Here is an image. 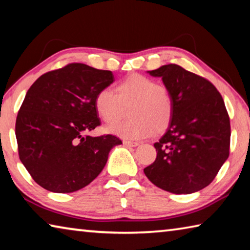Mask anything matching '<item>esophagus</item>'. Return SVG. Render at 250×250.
Masks as SVG:
<instances>
[{
	"instance_id": "34e87169",
	"label": "esophagus",
	"mask_w": 250,
	"mask_h": 250,
	"mask_svg": "<svg viewBox=\"0 0 250 250\" xmlns=\"http://www.w3.org/2000/svg\"><path fill=\"white\" fill-rule=\"evenodd\" d=\"M124 145H125V146H139V143H138V142H135V141L124 140Z\"/></svg>"
}]
</instances>
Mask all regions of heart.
I'll return each mask as SVG.
<instances>
[{"instance_id":"heart-1","label":"heart","mask_w":250,"mask_h":250,"mask_svg":"<svg viewBox=\"0 0 250 250\" xmlns=\"http://www.w3.org/2000/svg\"><path fill=\"white\" fill-rule=\"evenodd\" d=\"M97 115L107 124L120 117L124 107L130 104V119L118 121L108 128L109 132L125 139L138 140L162 133L171 125L174 101L164 84L141 74H132L116 86V92L101 88L94 100Z\"/></svg>"}]
</instances>
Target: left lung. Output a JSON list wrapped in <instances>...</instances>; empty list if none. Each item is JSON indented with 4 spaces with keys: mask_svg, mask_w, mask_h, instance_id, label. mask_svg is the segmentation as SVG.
Returning a JSON list of instances; mask_svg holds the SVG:
<instances>
[{
    "mask_svg": "<svg viewBox=\"0 0 250 250\" xmlns=\"http://www.w3.org/2000/svg\"><path fill=\"white\" fill-rule=\"evenodd\" d=\"M149 73L162 77L171 91L174 115L167 133L154 143L156 159L145 174L173 194L201 191L229 155L230 121L223 97L209 80L176 64Z\"/></svg>",
    "mask_w": 250,
    "mask_h": 250,
    "instance_id": "obj_1",
    "label": "left lung"
}]
</instances>
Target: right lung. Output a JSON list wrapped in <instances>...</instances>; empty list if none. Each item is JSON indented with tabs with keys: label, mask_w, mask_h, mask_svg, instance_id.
<instances>
[{
	"label": "right lung",
	"mask_w": 250,
	"mask_h": 250,
	"mask_svg": "<svg viewBox=\"0 0 250 250\" xmlns=\"http://www.w3.org/2000/svg\"><path fill=\"white\" fill-rule=\"evenodd\" d=\"M115 77L71 62L42 75L29 88L15 124L20 160L32 179L54 193L84 188L103 171L116 135L90 137L100 125L95 96Z\"/></svg>",
	"instance_id": "obj_1"
}]
</instances>
